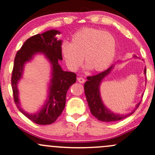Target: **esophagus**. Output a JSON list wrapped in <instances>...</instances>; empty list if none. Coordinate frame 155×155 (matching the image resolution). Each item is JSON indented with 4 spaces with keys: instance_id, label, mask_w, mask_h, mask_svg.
<instances>
[{
    "instance_id": "obj_1",
    "label": "esophagus",
    "mask_w": 155,
    "mask_h": 155,
    "mask_svg": "<svg viewBox=\"0 0 155 155\" xmlns=\"http://www.w3.org/2000/svg\"><path fill=\"white\" fill-rule=\"evenodd\" d=\"M77 80H78V81H79V83H81V84H83V83H84V82H85V79H84V78H82V77H79L77 79Z\"/></svg>"
}]
</instances>
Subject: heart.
<instances>
[{
	"instance_id": "obj_1",
	"label": "heart",
	"mask_w": 155,
	"mask_h": 155,
	"mask_svg": "<svg viewBox=\"0 0 155 155\" xmlns=\"http://www.w3.org/2000/svg\"><path fill=\"white\" fill-rule=\"evenodd\" d=\"M117 51L116 39L110 33L97 28H84L71 36V43L61 45L66 65L76 71L84 62L88 68L102 71L112 63Z\"/></svg>"
}]
</instances>
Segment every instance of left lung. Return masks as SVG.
I'll return each instance as SVG.
<instances>
[{
  "mask_svg": "<svg viewBox=\"0 0 155 155\" xmlns=\"http://www.w3.org/2000/svg\"><path fill=\"white\" fill-rule=\"evenodd\" d=\"M134 57L137 58V56L134 55ZM114 65L111 66L108 69L95 76H88V80L84 84V91H85V95L91 113L99 121H107V122L119 121L130 117L134 112L140 104V102H139L136 105L134 110L127 114L114 113L104 105L100 94V86L104 79L110 74L111 70L114 68ZM144 74L146 75V68H144Z\"/></svg>",
  "mask_w": 155,
  "mask_h": 155,
  "instance_id": "left-lung-1",
  "label": "left lung"
}]
</instances>
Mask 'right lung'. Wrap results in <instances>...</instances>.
<instances>
[{
  "label": "right lung",
  "mask_w": 155,
  "mask_h": 155,
  "mask_svg": "<svg viewBox=\"0 0 155 155\" xmlns=\"http://www.w3.org/2000/svg\"><path fill=\"white\" fill-rule=\"evenodd\" d=\"M60 34V31L57 30H49L42 34L31 36L25 41L14 59L11 77L14 101L23 114L38 124H51L58 119L65 107L68 89L76 81L75 73L63 71L58 64L60 60H62V41L58 40L56 36ZM37 53L44 54L50 62L52 79L45 104L37 113L30 114L21 108L17 84L22 76L25 64Z\"/></svg>",
  "instance_id": "1"
}]
</instances>
